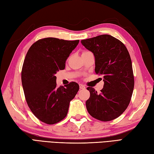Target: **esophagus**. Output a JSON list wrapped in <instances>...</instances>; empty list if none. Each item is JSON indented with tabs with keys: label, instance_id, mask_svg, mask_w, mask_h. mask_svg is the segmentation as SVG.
Listing matches in <instances>:
<instances>
[{
	"label": "esophagus",
	"instance_id": "obj_1",
	"mask_svg": "<svg viewBox=\"0 0 154 154\" xmlns=\"http://www.w3.org/2000/svg\"><path fill=\"white\" fill-rule=\"evenodd\" d=\"M80 88L84 90V89H86V86L83 85V84H80Z\"/></svg>",
	"mask_w": 154,
	"mask_h": 154
}]
</instances>
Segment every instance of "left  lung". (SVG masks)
<instances>
[{
    "label": "left lung",
    "instance_id": "left-lung-1",
    "mask_svg": "<svg viewBox=\"0 0 154 154\" xmlns=\"http://www.w3.org/2000/svg\"><path fill=\"white\" fill-rule=\"evenodd\" d=\"M95 58V72L103 76L104 85L101 92L88 87L90 98L87 110L97 120L107 122L118 117L129 105L134 87L132 64L126 47L108 34L81 40Z\"/></svg>",
    "mask_w": 154,
    "mask_h": 154
}]
</instances>
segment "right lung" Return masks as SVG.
Segmentation results:
<instances>
[{
	"label": "right lung",
	"instance_id": "add662e5",
	"mask_svg": "<svg viewBox=\"0 0 154 154\" xmlns=\"http://www.w3.org/2000/svg\"><path fill=\"white\" fill-rule=\"evenodd\" d=\"M79 43L56 38L40 39L30 46L22 70V84L28 106L35 116L54 124L66 116L70 102L79 85L72 82L56 86L55 74L65 68L66 61Z\"/></svg>",
	"mask_w": 154,
	"mask_h": 154
}]
</instances>
